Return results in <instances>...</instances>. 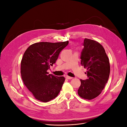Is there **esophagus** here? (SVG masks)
I'll list each match as a JSON object with an SVG mask.
<instances>
[{"instance_id":"34e87169","label":"esophagus","mask_w":127,"mask_h":127,"mask_svg":"<svg viewBox=\"0 0 127 127\" xmlns=\"http://www.w3.org/2000/svg\"><path fill=\"white\" fill-rule=\"evenodd\" d=\"M66 79H71L73 78L72 77H71L68 76H66Z\"/></svg>"}]
</instances>
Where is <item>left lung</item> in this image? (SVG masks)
Segmentation results:
<instances>
[{"label":"left lung","instance_id":"1","mask_svg":"<svg viewBox=\"0 0 127 127\" xmlns=\"http://www.w3.org/2000/svg\"><path fill=\"white\" fill-rule=\"evenodd\" d=\"M80 59L81 64L87 69L88 79H80L78 90L80 97L91 100L101 93L108 80L110 66L104 49L98 42L85 38Z\"/></svg>","mask_w":127,"mask_h":127}]
</instances>
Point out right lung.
<instances>
[{
	"instance_id": "obj_1",
	"label": "right lung",
	"mask_w": 127,
	"mask_h": 127,
	"mask_svg": "<svg viewBox=\"0 0 127 127\" xmlns=\"http://www.w3.org/2000/svg\"><path fill=\"white\" fill-rule=\"evenodd\" d=\"M68 41L35 43L26 50L21 60V74L24 85L36 99L47 102L56 97L65 78L49 74L60 52Z\"/></svg>"
}]
</instances>
